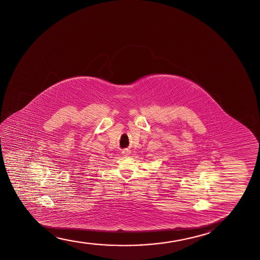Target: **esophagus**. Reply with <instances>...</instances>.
<instances>
[{
    "mask_svg": "<svg viewBox=\"0 0 260 260\" xmlns=\"http://www.w3.org/2000/svg\"><path fill=\"white\" fill-rule=\"evenodd\" d=\"M122 153H123V154H128V153H129V150L123 149L122 150Z\"/></svg>",
    "mask_w": 260,
    "mask_h": 260,
    "instance_id": "obj_1",
    "label": "esophagus"
}]
</instances>
